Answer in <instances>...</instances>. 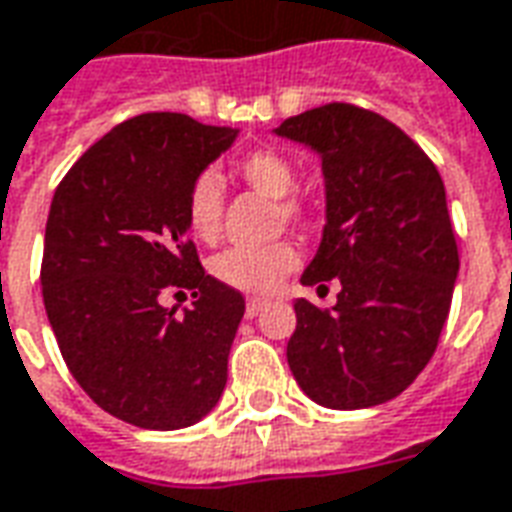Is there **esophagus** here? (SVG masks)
I'll return each instance as SVG.
<instances>
[{"instance_id": "esophagus-1", "label": "esophagus", "mask_w": 512, "mask_h": 512, "mask_svg": "<svg viewBox=\"0 0 512 512\" xmlns=\"http://www.w3.org/2000/svg\"><path fill=\"white\" fill-rule=\"evenodd\" d=\"M266 305H268L266 299H257V296H255V299H249V302H246V316L255 318L257 313H260V310H263Z\"/></svg>"}]
</instances>
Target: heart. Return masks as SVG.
<instances>
[{
  "label": "heart",
  "mask_w": 512,
  "mask_h": 512,
  "mask_svg": "<svg viewBox=\"0 0 512 512\" xmlns=\"http://www.w3.org/2000/svg\"><path fill=\"white\" fill-rule=\"evenodd\" d=\"M235 174L268 199H277L280 221L307 224L316 213L313 199L296 194V169L293 163L274 149H255L235 163ZM224 194L216 174H199L185 196V224L202 244H213L221 232ZM299 266V249L291 241H277L268 246H232L210 260V277L232 291L268 293L274 291L293 268Z\"/></svg>",
  "instance_id": "obj_1"
}]
</instances>
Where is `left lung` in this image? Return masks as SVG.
Returning <instances> with one entry per match:
<instances>
[{
	"mask_svg": "<svg viewBox=\"0 0 512 512\" xmlns=\"http://www.w3.org/2000/svg\"><path fill=\"white\" fill-rule=\"evenodd\" d=\"M277 135L321 155L327 224L302 282H341L332 310L296 299L288 366L332 410L388 402L435 355L455 291V230L435 163L393 121L330 102Z\"/></svg>",
	"mask_w": 512,
	"mask_h": 512,
	"instance_id": "left-lung-1",
	"label": "left lung"
}]
</instances>
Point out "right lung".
Masks as SVG:
<instances>
[{
    "mask_svg": "<svg viewBox=\"0 0 512 512\" xmlns=\"http://www.w3.org/2000/svg\"><path fill=\"white\" fill-rule=\"evenodd\" d=\"M235 135L141 113L71 166L49 207L41 291L60 355L82 391L132 427H191L227 385L246 302L205 274L185 196ZM166 290H188L195 307L177 317L159 305Z\"/></svg>",
    "mask_w": 512,
    "mask_h": 512,
    "instance_id": "obj_1",
    "label": "right lung"
}]
</instances>
